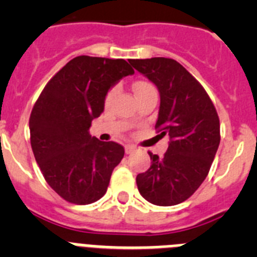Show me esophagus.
<instances>
[{"instance_id":"esophagus-1","label":"esophagus","mask_w":257,"mask_h":257,"mask_svg":"<svg viewBox=\"0 0 257 257\" xmlns=\"http://www.w3.org/2000/svg\"><path fill=\"white\" fill-rule=\"evenodd\" d=\"M135 147H134V145H131V144H127L126 147H124V151H126V153L127 154H130V153H133L134 151H135Z\"/></svg>"}]
</instances>
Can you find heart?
<instances>
[{"label":"heart","instance_id":"obj_1","mask_svg":"<svg viewBox=\"0 0 257 257\" xmlns=\"http://www.w3.org/2000/svg\"><path fill=\"white\" fill-rule=\"evenodd\" d=\"M133 88H134V92H135V95H138V94H142V92L148 91V90H152V88H154V87L151 85V83L145 82V81H138V82L134 83ZM113 95H114V90H110V91L106 94V96H105L106 105H108V104H110V101H112V99H113Z\"/></svg>","mask_w":257,"mask_h":257}]
</instances>
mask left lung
<instances>
[{
    "label": "left lung",
    "mask_w": 257,
    "mask_h": 257,
    "mask_svg": "<svg viewBox=\"0 0 257 257\" xmlns=\"http://www.w3.org/2000/svg\"><path fill=\"white\" fill-rule=\"evenodd\" d=\"M131 65L154 83L161 104L156 130L170 138L169 149L136 176L140 194L157 206L187 201L207 176L220 144L216 109L201 83L169 58L134 59Z\"/></svg>",
    "instance_id": "obj_1"
}]
</instances>
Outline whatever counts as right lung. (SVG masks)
<instances>
[{"instance_id":"right-lung-1","label":"right lung","mask_w":257,"mask_h":257,"mask_svg":"<svg viewBox=\"0 0 257 257\" xmlns=\"http://www.w3.org/2000/svg\"><path fill=\"white\" fill-rule=\"evenodd\" d=\"M134 74L123 59L81 55L50 79L32 109L31 145L50 187L67 202L88 205L105 194L124 149L88 133L110 87Z\"/></svg>"}]
</instances>
